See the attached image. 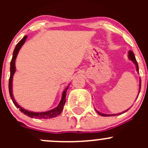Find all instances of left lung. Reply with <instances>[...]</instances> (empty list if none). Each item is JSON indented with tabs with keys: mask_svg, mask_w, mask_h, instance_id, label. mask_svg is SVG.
<instances>
[{
	"mask_svg": "<svg viewBox=\"0 0 148 148\" xmlns=\"http://www.w3.org/2000/svg\"><path fill=\"white\" fill-rule=\"evenodd\" d=\"M128 57H129V59H130V60L132 61V62H133L134 64H135V66H136L137 71H139L138 64V62H137L136 59H135V55H134V53H133V52L132 51H129V54H128ZM140 88H141V79H140V89H139V92H140ZM139 93H140V92H139ZM138 95H139V94H138ZM128 110H129V109H128ZM127 110H126V111L123 112L119 113V114H104V113H101V112H98L97 110H96V111H97V112L98 113V114H100V115L103 116V117H108V116H115V115H119V114H122V113L125 112H127Z\"/></svg>",
	"mask_w": 148,
	"mask_h": 148,
	"instance_id": "1",
	"label": "left lung"
}]
</instances>
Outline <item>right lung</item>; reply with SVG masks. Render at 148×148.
Returning a JSON list of instances; mask_svg holds the SVG:
<instances>
[{
	"label": "right lung",
	"mask_w": 148,
	"mask_h": 148,
	"mask_svg": "<svg viewBox=\"0 0 148 148\" xmlns=\"http://www.w3.org/2000/svg\"><path fill=\"white\" fill-rule=\"evenodd\" d=\"M26 38H27V36H25L17 44L16 47H15L14 51H13V57H12L11 62H10V75L9 78V84H8V89H9V94L10 97L11 98L12 101H13V104H15L16 107L19 109L21 112H23V114H26V115L28 116V117H31V118H36V119H50V118H53V117H57L58 115L61 114L62 112V110L64 109V106L65 102H66V91L68 89L69 86L64 89V91L63 92L62 94V97L61 99L60 102H59V105L56 107V108L53 109L51 110H49L47 112H31L28 111V110H26L25 109L22 108L21 106H19L18 104V103L16 102L14 97H13V90H12V87H13V85H12V82H13V76L14 74L15 71H16V66H15V62H16V59L17 57V55L18 53L19 50L21 48V46L23 45V44L26 41Z\"/></svg>",
	"instance_id": "1"
}]
</instances>
